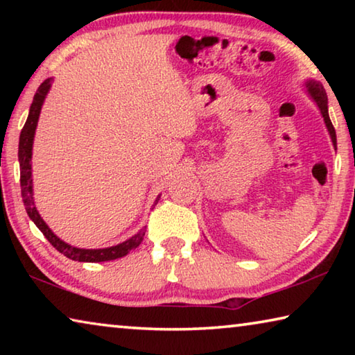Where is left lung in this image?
Here are the masks:
<instances>
[{"label": "left lung", "instance_id": "left-lung-1", "mask_svg": "<svg viewBox=\"0 0 355 355\" xmlns=\"http://www.w3.org/2000/svg\"><path fill=\"white\" fill-rule=\"evenodd\" d=\"M305 87H307V92L311 98H313L315 103L320 107V111L324 117V123H326L327 131L330 135V139H332L334 146L336 147V135H335V128L332 122H330V117H329V110H327V94L324 91L322 84L318 83L315 80H309L305 83Z\"/></svg>", "mask_w": 355, "mask_h": 355}]
</instances>
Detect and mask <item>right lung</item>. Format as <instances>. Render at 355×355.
<instances>
[{
    "instance_id": "right-lung-1",
    "label": "right lung",
    "mask_w": 355,
    "mask_h": 355,
    "mask_svg": "<svg viewBox=\"0 0 355 355\" xmlns=\"http://www.w3.org/2000/svg\"><path fill=\"white\" fill-rule=\"evenodd\" d=\"M53 78H48L44 83L40 84L37 92L34 95L33 105L29 107V114L26 119L25 127H23L20 133V142H19V161H20V186H21V197L23 203H25L26 213L35 225H37L39 230L44 233V236L51 243L53 248L58 252H61L70 260L75 261H84V263H98V261H110L116 260V258H122L131 250L136 249L137 245L142 243L144 236H146V227H142L139 232L136 233L135 236H131L127 241L120 243L117 245H112V248L106 249H80L73 248L67 243H64L61 238H58L55 233L50 230V227L45 224V220L40 218L37 208L34 205L33 199V172H31V158H33V144H34V135L35 128H37L39 116L42 105H44L45 97L48 91L51 87ZM159 196L156 197L155 205L158 203Z\"/></svg>"
}]
</instances>
